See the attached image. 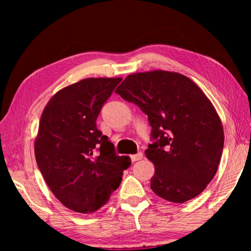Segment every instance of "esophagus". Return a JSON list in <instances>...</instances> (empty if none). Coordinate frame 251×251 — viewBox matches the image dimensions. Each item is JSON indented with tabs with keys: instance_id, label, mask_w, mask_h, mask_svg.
Returning <instances> with one entry per match:
<instances>
[{
	"instance_id": "34e87169",
	"label": "esophagus",
	"mask_w": 251,
	"mask_h": 251,
	"mask_svg": "<svg viewBox=\"0 0 251 251\" xmlns=\"http://www.w3.org/2000/svg\"><path fill=\"white\" fill-rule=\"evenodd\" d=\"M143 153L142 152H138L137 154H133V155H131L130 157H131V161L132 162H136V161H139L143 159Z\"/></svg>"
}]
</instances>
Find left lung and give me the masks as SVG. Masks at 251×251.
Masks as SVG:
<instances>
[{
  "mask_svg": "<svg viewBox=\"0 0 251 251\" xmlns=\"http://www.w3.org/2000/svg\"><path fill=\"white\" fill-rule=\"evenodd\" d=\"M115 92L138 106L152 126L145 151L155 166L152 191L175 203L198 197L224 147L222 122L207 96L188 77L167 71L129 75Z\"/></svg>",
  "mask_w": 251,
  "mask_h": 251,
  "instance_id": "1",
  "label": "left lung"
}]
</instances>
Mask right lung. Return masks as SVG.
Segmentation results:
<instances>
[{"label": "right lung", "instance_id": "add662e5", "mask_svg": "<svg viewBox=\"0 0 251 251\" xmlns=\"http://www.w3.org/2000/svg\"><path fill=\"white\" fill-rule=\"evenodd\" d=\"M121 80L84 78L68 85L41 116L34 147L37 166L54 197L73 211L89 214L102 207L131 164L96 126Z\"/></svg>", "mask_w": 251, "mask_h": 251}]
</instances>
